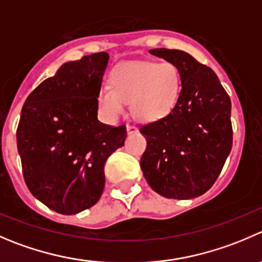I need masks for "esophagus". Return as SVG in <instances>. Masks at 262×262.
<instances>
[{
  "label": "esophagus",
  "mask_w": 262,
  "mask_h": 262,
  "mask_svg": "<svg viewBox=\"0 0 262 262\" xmlns=\"http://www.w3.org/2000/svg\"><path fill=\"white\" fill-rule=\"evenodd\" d=\"M126 132H128V134L136 133L137 128H136V126H134V125H128V126H126Z\"/></svg>",
  "instance_id": "esophagus-1"
}]
</instances>
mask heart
<instances>
[{
	"mask_svg": "<svg viewBox=\"0 0 262 262\" xmlns=\"http://www.w3.org/2000/svg\"><path fill=\"white\" fill-rule=\"evenodd\" d=\"M108 79L110 87L97 93L98 110L107 121H115L129 101L137 119L159 120L171 111L179 96L180 74L171 62L128 61L116 65Z\"/></svg>",
	"mask_w": 262,
	"mask_h": 262,
	"instance_id": "b5f03b06",
	"label": "heart"
}]
</instances>
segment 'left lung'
<instances>
[{
  "label": "left lung",
  "instance_id": "obj_1",
  "mask_svg": "<svg viewBox=\"0 0 262 262\" xmlns=\"http://www.w3.org/2000/svg\"><path fill=\"white\" fill-rule=\"evenodd\" d=\"M149 53L174 63L182 90L166 116L139 129L147 139L141 169L159 194L194 199L216 182L232 149L230 98L214 70L189 53L167 48Z\"/></svg>",
  "mask_w": 262,
  "mask_h": 262
}]
</instances>
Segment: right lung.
Returning a JSON list of instances; mask_svg holds the SVG:
<instances>
[{
	"label": "right lung",
	"mask_w": 262,
	"mask_h": 262,
	"mask_svg": "<svg viewBox=\"0 0 262 262\" xmlns=\"http://www.w3.org/2000/svg\"><path fill=\"white\" fill-rule=\"evenodd\" d=\"M106 52L61 65L25 100L16 130L23 175L35 199L62 215L97 204L106 160L124 146L125 125L97 119Z\"/></svg>",
	"instance_id": "add662e5"
}]
</instances>
